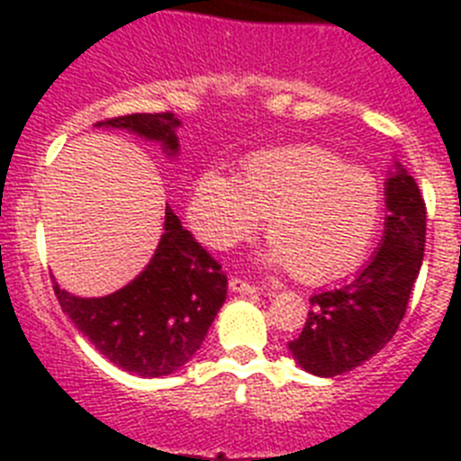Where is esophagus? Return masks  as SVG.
<instances>
[{"mask_svg": "<svg viewBox=\"0 0 461 461\" xmlns=\"http://www.w3.org/2000/svg\"><path fill=\"white\" fill-rule=\"evenodd\" d=\"M228 286H230V291L242 293V295H254V293L260 291V288H256L254 284H249V281H244V279H238V276H233V279L228 281Z\"/></svg>", "mask_w": 461, "mask_h": 461, "instance_id": "esophagus-1", "label": "esophagus"}]
</instances>
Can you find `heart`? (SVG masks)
Returning a JSON list of instances; mask_svg holds the SVG:
<instances>
[{"mask_svg": "<svg viewBox=\"0 0 461 461\" xmlns=\"http://www.w3.org/2000/svg\"><path fill=\"white\" fill-rule=\"evenodd\" d=\"M266 213L267 263L291 267L307 284H323L367 256L381 194L372 175L312 145L254 154L238 182L207 170L191 191V226L212 249L249 238Z\"/></svg>", "mask_w": 461, "mask_h": 461, "instance_id": "heart-1", "label": "heart"}]
</instances>
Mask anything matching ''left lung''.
Returning <instances> with one entry per match:
<instances>
[{
    "label": "left lung",
    "instance_id": "1",
    "mask_svg": "<svg viewBox=\"0 0 461 461\" xmlns=\"http://www.w3.org/2000/svg\"><path fill=\"white\" fill-rule=\"evenodd\" d=\"M385 230L367 267L341 288L309 297L293 357L313 376H339L360 367L393 339L425 256L427 207L415 180L397 164L385 182Z\"/></svg>",
    "mask_w": 461,
    "mask_h": 461
}]
</instances>
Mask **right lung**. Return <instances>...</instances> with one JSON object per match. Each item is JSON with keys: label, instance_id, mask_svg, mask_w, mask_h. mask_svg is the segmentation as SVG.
I'll list each match as a JSON object with an SVG mask.
<instances>
[{"label": "right lung", "instance_id": "obj_1", "mask_svg": "<svg viewBox=\"0 0 461 461\" xmlns=\"http://www.w3.org/2000/svg\"><path fill=\"white\" fill-rule=\"evenodd\" d=\"M113 126L161 142L177 154L173 113H133L110 117ZM62 312L76 328L124 372L142 378L168 376L185 367L205 341L212 321L226 303L228 279L180 219L166 205L164 235L149 266L120 291L105 297H76L55 284Z\"/></svg>", "mask_w": 461, "mask_h": 461}]
</instances>
